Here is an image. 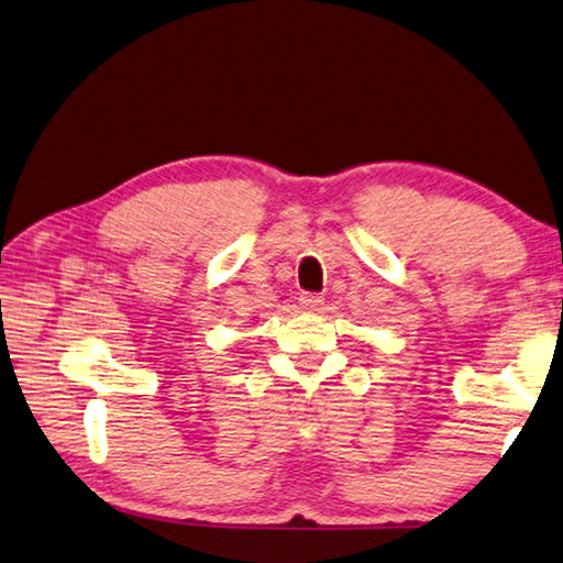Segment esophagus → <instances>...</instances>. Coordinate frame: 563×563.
I'll list each match as a JSON object with an SVG mask.
<instances>
[{
  "label": "esophagus",
  "mask_w": 563,
  "mask_h": 563,
  "mask_svg": "<svg viewBox=\"0 0 563 563\" xmlns=\"http://www.w3.org/2000/svg\"><path fill=\"white\" fill-rule=\"evenodd\" d=\"M300 305L305 310H320L324 305V298H322V295H317V292H302Z\"/></svg>",
  "instance_id": "obj_1"
}]
</instances>
